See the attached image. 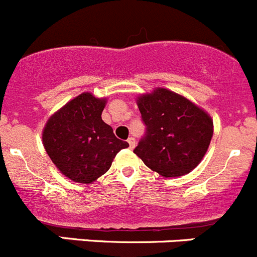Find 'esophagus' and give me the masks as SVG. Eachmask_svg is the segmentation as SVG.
Returning a JSON list of instances; mask_svg holds the SVG:
<instances>
[{"instance_id":"obj_1","label":"esophagus","mask_w":257,"mask_h":257,"mask_svg":"<svg viewBox=\"0 0 257 257\" xmlns=\"http://www.w3.org/2000/svg\"><path fill=\"white\" fill-rule=\"evenodd\" d=\"M127 143H128V145H130V149H134L135 148V139L134 138H128V140H127Z\"/></svg>"}]
</instances>
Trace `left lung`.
<instances>
[{
    "mask_svg": "<svg viewBox=\"0 0 257 257\" xmlns=\"http://www.w3.org/2000/svg\"><path fill=\"white\" fill-rule=\"evenodd\" d=\"M138 106L146 130L134 153L163 177H180L192 172L211 143V117L165 88L141 96Z\"/></svg>",
    "mask_w": 257,
    "mask_h": 257,
    "instance_id": "1",
    "label": "left lung"
}]
</instances>
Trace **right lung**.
<instances>
[{"mask_svg":"<svg viewBox=\"0 0 257 257\" xmlns=\"http://www.w3.org/2000/svg\"><path fill=\"white\" fill-rule=\"evenodd\" d=\"M106 99L82 93L49 118L43 131L46 153L58 169L78 183H92L111 168L128 144L102 121Z\"/></svg>","mask_w":257,"mask_h":257,"instance_id":"right-lung-1","label":"right lung"}]
</instances>
